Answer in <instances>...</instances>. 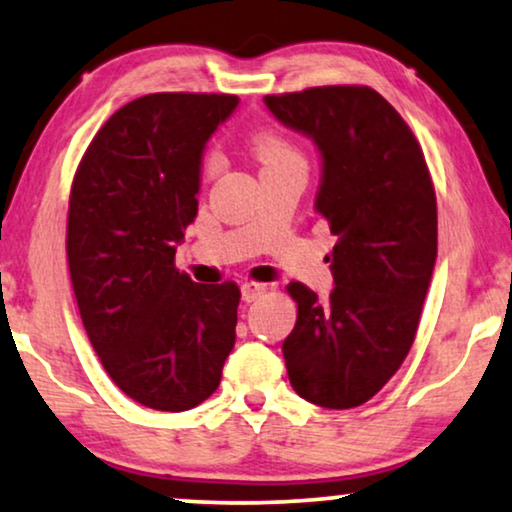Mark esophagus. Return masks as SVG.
I'll list each match as a JSON object with an SVG mask.
<instances>
[{
    "instance_id": "34e87169",
    "label": "esophagus",
    "mask_w": 512,
    "mask_h": 512,
    "mask_svg": "<svg viewBox=\"0 0 512 512\" xmlns=\"http://www.w3.org/2000/svg\"><path fill=\"white\" fill-rule=\"evenodd\" d=\"M263 293H268V284H261V282L242 284V300H247V303H254V300L261 298Z\"/></svg>"
}]
</instances>
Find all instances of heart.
Wrapping results in <instances>:
<instances>
[{
    "mask_svg": "<svg viewBox=\"0 0 512 512\" xmlns=\"http://www.w3.org/2000/svg\"><path fill=\"white\" fill-rule=\"evenodd\" d=\"M251 151H254L258 163L263 165V170L286 163H303L296 146H293L286 137L277 135V132H258V135L251 139ZM216 167H219V163H216V156L212 153V156L205 158V174H214Z\"/></svg>",
    "mask_w": 512,
    "mask_h": 512,
    "instance_id": "b5f03b06",
    "label": "heart"
}]
</instances>
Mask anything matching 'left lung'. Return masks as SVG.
<instances>
[{"mask_svg":"<svg viewBox=\"0 0 512 512\" xmlns=\"http://www.w3.org/2000/svg\"><path fill=\"white\" fill-rule=\"evenodd\" d=\"M286 128L321 153L317 212L338 235L335 289L319 300L291 282L296 326L282 352L291 387L321 408L347 410L387 384L415 342L438 254L436 191L422 146L368 86L265 95Z\"/></svg>","mask_w":512,"mask_h":512,"instance_id":"left-lung-1","label":"left lung"}]
</instances>
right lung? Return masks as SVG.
Segmentation results:
<instances>
[{
  "instance_id": "1",
  "label": "right lung",
  "mask_w": 512,
  "mask_h": 512,
  "mask_svg": "<svg viewBox=\"0 0 512 512\" xmlns=\"http://www.w3.org/2000/svg\"><path fill=\"white\" fill-rule=\"evenodd\" d=\"M237 95L153 93L116 111L76 167L67 261L90 345L116 387L163 412L219 387L240 286L195 284L174 265L198 216L207 139Z\"/></svg>"
}]
</instances>
